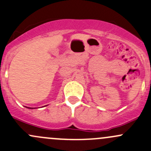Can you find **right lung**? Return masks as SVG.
Returning a JSON list of instances; mask_svg holds the SVG:
<instances>
[{
    "label": "right lung",
    "instance_id": "add662e5",
    "mask_svg": "<svg viewBox=\"0 0 151 151\" xmlns=\"http://www.w3.org/2000/svg\"><path fill=\"white\" fill-rule=\"evenodd\" d=\"M28 109H33V108H28Z\"/></svg>",
    "mask_w": 151,
    "mask_h": 151
}]
</instances>
